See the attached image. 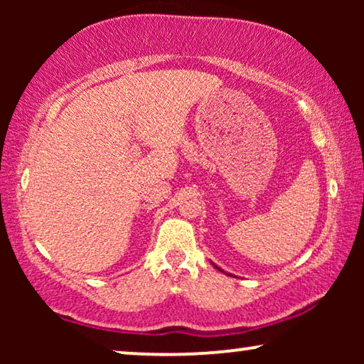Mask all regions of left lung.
Instances as JSON below:
<instances>
[{"label": "left lung", "mask_w": 364, "mask_h": 364, "mask_svg": "<svg viewBox=\"0 0 364 364\" xmlns=\"http://www.w3.org/2000/svg\"><path fill=\"white\" fill-rule=\"evenodd\" d=\"M217 268H218V267H217ZM218 270H220V268H218Z\"/></svg>", "instance_id": "1"}]
</instances>
